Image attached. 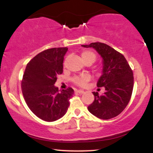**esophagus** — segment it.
Returning <instances> with one entry per match:
<instances>
[{
	"instance_id": "obj_1",
	"label": "esophagus",
	"mask_w": 153,
	"mask_h": 153,
	"mask_svg": "<svg viewBox=\"0 0 153 153\" xmlns=\"http://www.w3.org/2000/svg\"><path fill=\"white\" fill-rule=\"evenodd\" d=\"M76 91L78 93V94H83L84 93V91L82 90H77Z\"/></svg>"
}]
</instances>
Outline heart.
Masks as SVG:
<instances>
[{"label": "heart", "instance_id": "heart-1", "mask_svg": "<svg viewBox=\"0 0 153 153\" xmlns=\"http://www.w3.org/2000/svg\"><path fill=\"white\" fill-rule=\"evenodd\" d=\"M81 57L83 60V62H86V61H92L93 62H94L96 59V55L93 53V52H90V51H84L82 52ZM90 75L88 74H83L79 76H75L73 78V80L75 84L80 86H83L90 80Z\"/></svg>", "mask_w": 153, "mask_h": 153}]
</instances>
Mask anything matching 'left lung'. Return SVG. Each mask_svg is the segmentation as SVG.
I'll use <instances>...</instances> for the list:
<instances>
[{
  "instance_id": "left-lung-1",
  "label": "left lung",
  "mask_w": 153,
  "mask_h": 153,
  "mask_svg": "<svg viewBox=\"0 0 153 153\" xmlns=\"http://www.w3.org/2000/svg\"><path fill=\"white\" fill-rule=\"evenodd\" d=\"M82 47H92L102 58V72L97 82L98 87L105 88L99 96L93 92L94 101L88 110L95 117L110 119L118 116L127 106L132 94L134 77L124 55L106 44L93 42Z\"/></svg>"
}]
</instances>
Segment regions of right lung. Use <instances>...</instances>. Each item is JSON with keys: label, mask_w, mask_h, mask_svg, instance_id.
Instances as JSON below:
<instances>
[{"label": "right lung", "mask_w": 153, "mask_h": 153, "mask_svg": "<svg viewBox=\"0 0 153 153\" xmlns=\"http://www.w3.org/2000/svg\"><path fill=\"white\" fill-rule=\"evenodd\" d=\"M68 47L43 51L29 61L22 82L24 99L36 117L46 122L62 118L69 107L74 91L71 88L59 91L54 85L63 71V60Z\"/></svg>", "instance_id": "1"}]
</instances>
